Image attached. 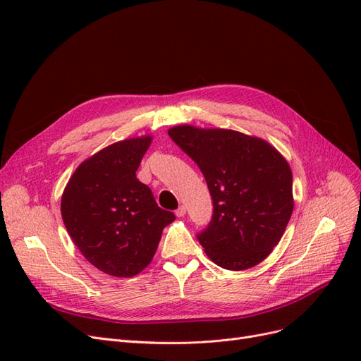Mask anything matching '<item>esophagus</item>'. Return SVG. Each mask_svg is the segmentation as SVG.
<instances>
[{"label":"esophagus","instance_id":"34e87169","mask_svg":"<svg viewBox=\"0 0 361 361\" xmlns=\"http://www.w3.org/2000/svg\"><path fill=\"white\" fill-rule=\"evenodd\" d=\"M185 214H187V207H185V206L182 204V206H179L178 209H176V215H178V216H183Z\"/></svg>","mask_w":361,"mask_h":361}]
</instances>
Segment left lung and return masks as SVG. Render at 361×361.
Returning a JSON list of instances; mask_svg holds the SVG:
<instances>
[{"mask_svg":"<svg viewBox=\"0 0 361 361\" xmlns=\"http://www.w3.org/2000/svg\"><path fill=\"white\" fill-rule=\"evenodd\" d=\"M170 138L195 164L212 197L199 243L224 269L257 265L274 248L293 209L289 164L267 141L228 129L176 126Z\"/></svg>","mask_w":361,"mask_h":361,"instance_id":"left-lung-1","label":"left lung"}]
</instances>
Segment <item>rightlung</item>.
Segmentation results:
<instances>
[{"label": "right lung", "mask_w": 361, "mask_h": 361, "mask_svg": "<svg viewBox=\"0 0 361 361\" xmlns=\"http://www.w3.org/2000/svg\"><path fill=\"white\" fill-rule=\"evenodd\" d=\"M152 138L118 141L75 170L61 197V216L75 245L105 274L133 277L158 248L174 214L161 209L135 171Z\"/></svg>", "instance_id": "obj_1"}]
</instances>
